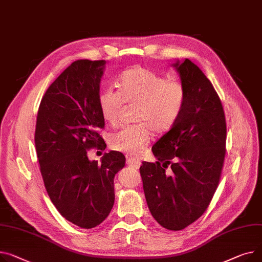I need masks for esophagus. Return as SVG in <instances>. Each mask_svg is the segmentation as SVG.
<instances>
[{
  "label": "esophagus",
  "instance_id": "esophagus-1",
  "mask_svg": "<svg viewBox=\"0 0 262 262\" xmlns=\"http://www.w3.org/2000/svg\"><path fill=\"white\" fill-rule=\"evenodd\" d=\"M126 162H127V164L129 166H133L135 168H139V167H140V165H141V161L139 160V159H137V158H134V157H128Z\"/></svg>",
  "mask_w": 262,
  "mask_h": 262
}]
</instances>
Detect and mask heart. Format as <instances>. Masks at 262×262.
<instances>
[{
	"label": "heart",
	"instance_id": "b5f03b06",
	"mask_svg": "<svg viewBox=\"0 0 262 262\" xmlns=\"http://www.w3.org/2000/svg\"><path fill=\"white\" fill-rule=\"evenodd\" d=\"M116 84L117 92L105 90L100 94L99 110L107 124L117 126L125 104L136 105L134 121L137 124L115 133L111 146L118 151L138 155L148 144L151 132L161 135L176 123L185 104V86L139 65L122 73Z\"/></svg>",
	"mask_w": 262,
	"mask_h": 262
}]
</instances>
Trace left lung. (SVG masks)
I'll use <instances>...</instances> for the list:
<instances>
[{"mask_svg": "<svg viewBox=\"0 0 262 262\" xmlns=\"http://www.w3.org/2000/svg\"><path fill=\"white\" fill-rule=\"evenodd\" d=\"M172 66L186 90L184 107L154 144L157 161L142 162L140 175L152 217L164 229L180 231L203 215L218 187L226 123L220 98L201 69L188 59Z\"/></svg>", "mask_w": 262, "mask_h": 262, "instance_id": "8db88e82", "label": "left lung"}]
</instances>
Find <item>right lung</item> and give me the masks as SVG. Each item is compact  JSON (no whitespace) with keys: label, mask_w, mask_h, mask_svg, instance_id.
Instances as JSON below:
<instances>
[{"label":"right lung","mask_w":262,"mask_h":262,"mask_svg":"<svg viewBox=\"0 0 262 262\" xmlns=\"http://www.w3.org/2000/svg\"><path fill=\"white\" fill-rule=\"evenodd\" d=\"M105 61L78 60L43 96L34 143L47 194L59 213L82 229H93L110 215L115 202L114 178L125 165L119 151L91 161L87 150L106 147L99 134L100 81Z\"/></svg>","instance_id":"right-lung-1"}]
</instances>
